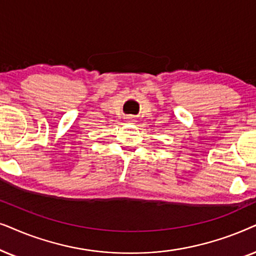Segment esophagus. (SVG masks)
Segmentation results:
<instances>
[{"label":"esophagus","mask_w":256,"mask_h":256,"mask_svg":"<svg viewBox=\"0 0 256 256\" xmlns=\"http://www.w3.org/2000/svg\"><path fill=\"white\" fill-rule=\"evenodd\" d=\"M126 122H134V117H126Z\"/></svg>","instance_id":"1"}]
</instances>
